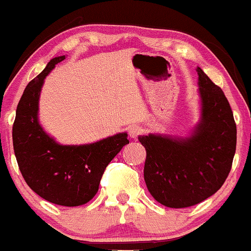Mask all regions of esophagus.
<instances>
[{"label": "esophagus", "mask_w": 251, "mask_h": 251, "mask_svg": "<svg viewBox=\"0 0 251 251\" xmlns=\"http://www.w3.org/2000/svg\"><path fill=\"white\" fill-rule=\"evenodd\" d=\"M143 133H145V130L142 129V126H130V129H129V135H130L131 139L136 140L137 137L140 136V135H142Z\"/></svg>", "instance_id": "esophagus-1"}]
</instances>
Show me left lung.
<instances>
[{
	"label": "left lung",
	"mask_w": 251,
	"mask_h": 251,
	"mask_svg": "<svg viewBox=\"0 0 251 251\" xmlns=\"http://www.w3.org/2000/svg\"><path fill=\"white\" fill-rule=\"evenodd\" d=\"M201 121L188 139L140 136L146 148L143 176L156 201L182 209L204 201L231 171L237 129L224 92L198 67Z\"/></svg>",
	"instance_id": "8db88e82"
}]
</instances>
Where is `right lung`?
Listing matches in <instances>:
<instances>
[{"mask_svg":"<svg viewBox=\"0 0 251 251\" xmlns=\"http://www.w3.org/2000/svg\"><path fill=\"white\" fill-rule=\"evenodd\" d=\"M65 59L50 61L28 83L16 108L13 146L25 181L45 201L61 206H79L98 192L106 166L128 145L126 133L83 146H61L42 130L38 122L39 96L44 79Z\"/></svg>","mask_w":251,"mask_h":251,"instance_id":"obj_1","label":"right lung"}]
</instances>
